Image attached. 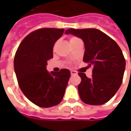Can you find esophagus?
I'll return each mask as SVG.
<instances>
[{"instance_id": "34e87169", "label": "esophagus", "mask_w": 131, "mask_h": 131, "mask_svg": "<svg viewBox=\"0 0 131 131\" xmlns=\"http://www.w3.org/2000/svg\"><path fill=\"white\" fill-rule=\"evenodd\" d=\"M71 75H77V72L75 71H71Z\"/></svg>"}]
</instances>
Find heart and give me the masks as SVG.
Instances as JSON below:
<instances>
[{"label":"heart","mask_w":131,"mask_h":131,"mask_svg":"<svg viewBox=\"0 0 131 131\" xmlns=\"http://www.w3.org/2000/svg\"><path fill=\"white\" fill-rule=\"evenodd\" d=\"M76 39H77V38H76V37H71V38H69V41H70V43H71V42H72L73 40H76Z\"/></svg>","instance_id":"obj_1"}]
</instances>
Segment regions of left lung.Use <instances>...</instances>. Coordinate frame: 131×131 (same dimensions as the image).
I'll return each mask as SVG.
<instances>
[{"label": "left lung", "mask_w": 131, "mask_h": 131, "mask_svg": "<svg viewBox=\"0 0 131 131\" xmlns=\"http://www.w3.org/2000/svg\"><path fill=\"white\" fill-rule=\"evenodd\" d=\"M65 34L82 39L85 46L83 60L93 67L91 78L79 73L81 82L78 90L81 100L91 105L106 103L117 92L123 80L126 61L121 48L97 29H69Z\"/></svg>", "instance_id": "obj_1"}]
</instances>
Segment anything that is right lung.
<instances>
[{"mask_svg": "<svg viewBox=\"0 0 131 131\" xmlns=\"http://www.w3.org/2000/svg\"><path fill=\"white\" fill-rule=\"evenodd\" d=\"M64 29L43 28L33 31L21 41L16 52L14 69L19 88L38 107H53L61 102L71 73L67 69L48 72V61L53 57V46Z\"/></svg>", "mask_w": 131, "mask_h": 131, "instance_id": "right-lung-1", "label": "right lung"}]
</instances>
